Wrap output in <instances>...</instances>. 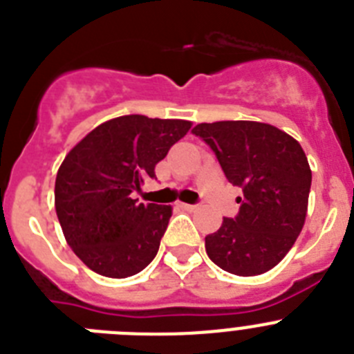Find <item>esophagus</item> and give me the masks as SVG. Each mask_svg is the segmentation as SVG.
<instances>
[{"label":"esophagus","instance_id":"34e87169","mask_svg":"<svg viewBox=\"0 0 354 354\" xmlns=\"http://www.w3.org/2000/svg\"><path fill=\"white\" fill-rule=\"evenodd\" d=\"M179 207L186 209V211H195V209H196V205H193V204H184V202H180V204H179Z\"/></svg>","mask_w":354,"mask_h":354}]
</instances>
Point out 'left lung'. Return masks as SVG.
I'll list each match as a JSON object with an SVG mask.
<instances>
[{
  "mask_svg": "<svg viewBox=\"0 0 354 354\" xmlns=\"http://www.w3.org/2000/svg\"><path fill=\"white\" fill-rule=\"evenodd\" d=\"M228 183L243 189L239 214L223 218L205 237V252L221 270L255 277L273 270L305 225L312 170L292 136L264 122L198 124Z\"/></svg>",
  "mask_w": 354,
  "mask_h": 354,
  "instance_id": "1",
  "label": "left lung"
}]
</instances>
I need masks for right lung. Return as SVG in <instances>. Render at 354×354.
Returning a JSON list of instances; mask_svg holds the SVG:
<instances>
[{"label":"right lung","instance_id":"right-lung-1","mask_svg":"<svg viewBox=\"0 0 354 354\" xmlns=\"http://www.w3.org/2000/svg\"><path fill=\"white\" fill-rule=\"evenodd\" d=\"M189 120L124 115L102 122L65 156L55 207L65 241L86 268L108 278L145 270L159 250L171 205L138 204L147 179Z\"/></svg>","mask_w":354,"mask_h":354}]
</instances>
